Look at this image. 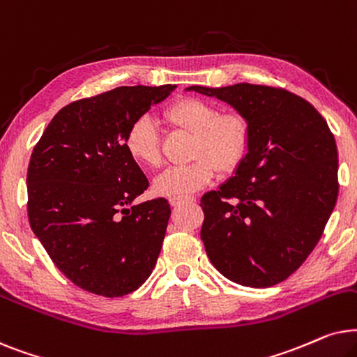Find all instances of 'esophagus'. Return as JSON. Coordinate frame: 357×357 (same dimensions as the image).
Wrapping results in <instances>:
<instances>
[{
  "label": "esophagus",
  "mask_w": 357,
  "mask_h": 357,
  "mask_svg": "<svg viewBox=\"0 0 357 357\" xmlns=\"http://www.w3.org/2000/svg\"><path fill=\"white\" fill-rule=\"evenodd\" d=\"M194 201V197L188 196V197H171L169 204L171 206H183V204H191Z\"/></svg>",
  "instance_id": "esophagus-1"
}]
</instances>
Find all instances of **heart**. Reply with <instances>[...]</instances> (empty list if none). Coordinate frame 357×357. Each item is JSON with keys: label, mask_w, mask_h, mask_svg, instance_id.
Instances as JSON below:
<instances>
[{"label": "heart", "mask_w": 357, "mask_h": 357, "mask_svg": "<svg viewBox=\"0 0 357 357\" xmlns=\"http://www.w3.org/2000/svg\"><path fill=\"white\" fill-rule=\"evenodd\" d=\"M163 119L192 134L194 160L186 165L169 166L155 179V192L161 196L188 197L211 183L217 169H235L248 151L250 123L236 111L218 112L215 104L188 96L166 107ZM126 149L137 163L150 168L160 165V137L150 117H139L130 123Z\"/></svg>", "instance_id": "b5f03b06"}]
</instances>
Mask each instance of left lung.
<instances>
[{
    "label": "left lung",
    "mask_w": 357,
    "mask_h": 357,
    "mask_svg": "<svg viewBox=\"0 0 357 357\" xmlns=\"http://www.w3.org/2000/svg\"><path fill=\"white\" fill-rule=\"evenodd\" d=\"M243 114L248 153L218 191L204 194L201 240L217 271L271 287L308 258L338 199V149L321 114L284 88L191 86Z\"/></svg>",
    "instance_id": "left-lung-1"
}]
</instances>
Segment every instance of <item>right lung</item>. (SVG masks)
I'll list each match as a JSON object with an SVG mask.
<instances>
[{
  "label": "right lung",
  "instance_id": "add662e5",
  "mask_svg": "<svg viewBox=\"0 0 357 357\" xmlns=\"http://www.w3.org/2000/svg\"><path fill=\"white\" fill-rule=\"evenodd\" d=\"M176 86H121L60 109L27 169V215L54 264L102 297L134 292L153 271L169 220L158 197L134 206L149 179L126 149L130 123Z\"/></svg>",
  "mask_w": 357,
  "mask_h": 357
}]
</instances>
